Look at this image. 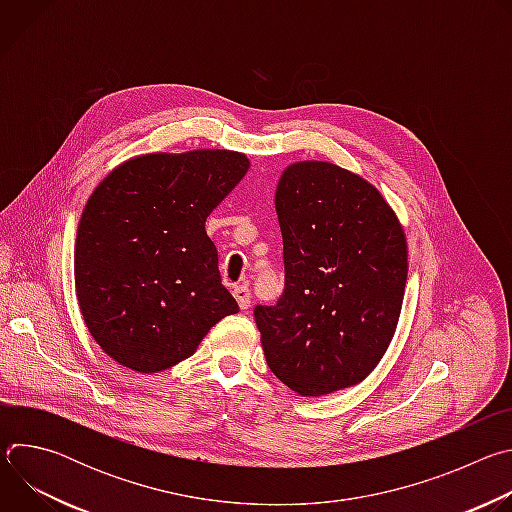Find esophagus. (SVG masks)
Here are the masks:
<instances>
[{
	"mask_svg": "<svg viewBox=\"0 0 512 512\" xmlns=\"http://www.w3.org/2000/svg\"><path fill=\"white\" fill-rule=\"evenodd\" d=\"M233 296H235V300H237L241 310H247L251 306V291H249L247 285H237L233 289Z\"/></svg>",
	"mask_w": 512,
	"mask_h": 512,
	"instance_id": "obj_1",
	"label": "esophagus"
}]
</instances>
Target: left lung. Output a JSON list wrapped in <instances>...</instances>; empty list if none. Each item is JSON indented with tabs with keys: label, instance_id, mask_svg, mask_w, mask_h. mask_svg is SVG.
<instances>
[{
	"label": "left lung",
	"instance_id": "8db88e82",
	"mask_svg": "<svg viewBox=\"0 0 512 512\" xmlns=\"http://www.w3.org/2000/svg\"><path fill=\"white\" fill-rule=\"evenodd\" d=\"M285 291L257 306L273 375L302 397L367 379L401 316L407 239L391 204L362 176L332 162L289 164L277 182Z\"/></svg>",
	"mask_w": 512,
	"mask_h": 512
}]
</instances>
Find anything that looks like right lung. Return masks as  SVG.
Here are the masks:
<instances>
[{
  "instance_id": "right-lung-1",
  "label": "right lung",
  "mask_w": 512,
  "mask_h": 512,
  "mask_svg": "<svg viewBox=\"0 0 512 512\" xmlns=\"http://www.w3.org/2000/svg\"><path fill=\"white\" fill-rule=\"evenodd\" d=\"M249 168L233 150L156 152L125 160L93 190L77 229L75 291L115 362L143 375L172 369L239 312L204 223Z\"/></svg>"
}]
</instances>
